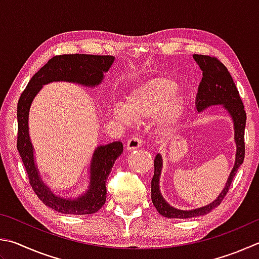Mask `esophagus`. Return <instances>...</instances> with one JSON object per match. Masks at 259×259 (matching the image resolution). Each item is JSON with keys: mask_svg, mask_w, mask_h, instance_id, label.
Here are the masks:
<instances>
[{"mask_svg": "<svg viewBox=\"0 0 259 259\" xmlns=\"http://www.w3.org/2000/svg\"><path fill=\"white\" fill-rule=\"evenodd\" d=\"M143 140L140 137H137V136H135V137L130 138L128 140V143L125 145V148L126 150H135V149H138L139 147H142L143 146Z\"/></svg>", "mask_w": 259, "mask_h": 259, "instance_id": "esophagus-1", "label": "esophagus"}]
</instances>
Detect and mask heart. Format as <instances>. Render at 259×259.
I'll list each match as a JSON object with an SVG mask.
<instances>
[{
	"label": "heart",
	"mask_w": 259,
	"mask_h": 259,
	"mask_svg": "<svg viewBox=\"0 0 259 259\" xmlns=\"http://www.w3.org/2000/svg\"><path fill=\"white\" fill-rule=\"evenodd\" d=\"M179 86L170 79H153L136 88L126 98V104L115 103L111 115L121 124L129 125L135 120H154L165 116L167 129L178 124L185 111V102L177 98Z\"/></svg>",
	"instance_id": "1"
}]
</instances>
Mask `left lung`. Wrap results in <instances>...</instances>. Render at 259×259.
Returning a JSON list of instances; mask_svg holds the SVG:
<instances>
[{
  "label": "left lung",
  "mask_w": 259,
  "mask_h": 259,
  "mask_svg": "<svg viewBox=\"0 0 259 259\" xmlns=\"http://www.w3.org/2000/svg\"><path fill=\"white\" fill-rule=\"evenodd\" d=\"M194 59L203 71V78L198 86V93L196 96V107L198 112L204 111L211 105H223L225 110L231 115L234 126V142L237 145L236 162L231 173L225 183L224 189L218 198L204 207L182 210L177 209L168 205L159 191V177L163 166V159L159 154L154 159V177L152 179V201L155 208L164 218L168 219H189L196 216L205 215L221 204L227 196L232 180L238 168L243 163L244 158V128H246V111L239 92L233 82L231 74L225 65L219 59L209 55L194 54Z\"/></svg>",
  "instance_id": "left-lung-1"
}]
</instances>
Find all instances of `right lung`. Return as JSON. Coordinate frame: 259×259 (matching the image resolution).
Returning a JSON list of instances; mask_svg holds the SVG:
<instances>
[{"instance_id":"add662e5","label":"right lung","mask_w":259,"mask_h":259,"mask_svg":"<svg viewBox=\"0 0 259 259\" xmlns=\"http://www.w3.org/2000/svg\"><path fill=\"white\" fill-rule=\"evenodd\" d=\"M114 56L91 54H63L52 58L39 69L28 82L18 102V139L17 148L27 171L29 183L37 197L59 213L86 215L100 210L106 200V180L112 171L116 158L123 152L121 142H113L105 146H98L93 154L89 168L91 185L88 190L74 199L63 198L54 195L40 179L34 158L28 115L32 101L41 87L52 81L77 82L82 86L95 87L104 79V72L109 71Z\"/></svg>"}]
</instances>
